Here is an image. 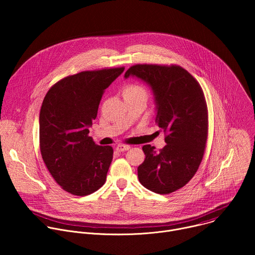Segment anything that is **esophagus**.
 <instances>
[{"label":"esophagus","mask_w":255,"mask_h":255,"mask_svg":"<svg viewBox=\"0 0 255 255\" xmlns=\"http://www.w3.org/2000/svg\"><path fill=\"white\" fill-rule=\"evenodd\" d=\"M129 149H130V145H127V144H119L118 146L116 147V150L119 151V152L126 151V150H129Z\"/></svg>","instance_id":"1"}]
</instances>
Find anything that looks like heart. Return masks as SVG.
I'll return each instance as SVG.
<instances>
[{
  "label": "heart",
  "mask_w": 255,
  "mask_h": 255,
  "mask_svg": "<svg viewBox=\"0 0 255 255\" xmlns=\"http://www.w3.org/2000/svg\"><path fill=\"white\" fill-rule=\"evenodd\" d=\"M124 96H145L147 97L148 93L145 87L138 85V84H131L128 85L123 92Z\"/></svg>",
  "instance_id": "heart-1"
}]
</instances>
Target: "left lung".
<instances>
[{
    "label": "left lung",
    "instance_id": "obj_1",
    "mask_svg": "<svg viewBox=\"0 0 255 255\" xmlns=\"http://www.w3.org/2000/svg\"><path fill=\"white\" fill-rule=\"evenodd\" d=\"M137 77L150 85L156 102L155 123L165 135V146L156 152L142 147L145 159L138 170L140 184L167 195L186 186L197 172L208 138V107L199 82L176 64H135L125 78Z\"/></svg>",
    "mask_w": 255,
    "mask_h": 255
}]
</instances>
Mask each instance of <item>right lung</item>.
Returning <instances> with one entry per match:
<instances>
[{
  "label": "right lung",
  "instance_id": "obj_1",
  "mask_svg": "<svg viewBox=\"0 0 255 255\" xmlns=\"http://www.w3.org/2000/svg\"><path fill=\"white\" fill-rule=\"evenodd\" d=\"M124 66L86 70L55 83L44 97L39 116L42 159L56 183L75 196H88L106 181L112 146L89 136L104 91Z\"/></svg>",
  "mask_w": 255,
  "mask_h": 255
}]
</instances>
